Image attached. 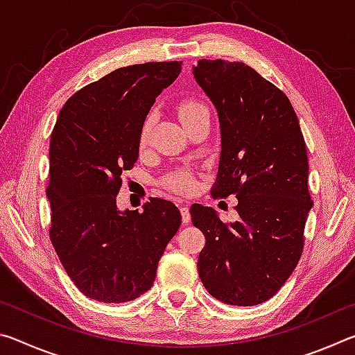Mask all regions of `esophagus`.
Returning <instances> with one entry per match:
<instances>
[{
  "label": "esophagus",
  "instance_id": "esophagus-1",
  "mask_svg": "<svg viewBox=\"0 0 355 355\" xmlns=\"http://www.w3.org/2000/svg\"><path fill=\"white\" fill-rule=\"evenodd\" d=\"M180 213H182V220H183V224H188V222L191 220V214H189V208H188V205H182V207H180Z\"/></svg>",
  "mask_w": 355,
  "mask_h": 355
}]
</instances>
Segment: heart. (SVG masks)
I'll use <instances>...</instances> for the list:
<instances>
[{
  "label": "heart",
  "instance_id": "1",
  "mask_svg": "<svg viewBox=\"0 0 355 355\" xmlns=\"http://www.w3.org/2000/svg\"><path fill=\"white\" fill-rule=\"evenodd\" d=\"M207 106L200 103V101L192 100V98H186L183 101H180L177 105V114L180 122L183 125H188L191 120H194L196 117H199L202 112H207ZM150 127H152V119H146V122L142 123L141 128V135H139V147L146 148L148 144V137H150ZM164 184L167 188H171L177 192H189L192 188H194V180L183 171H177L169 173L164 178Z\"/></svg>",
  "mask_w": 355,
  "mask_h": 355
}]
</instances>
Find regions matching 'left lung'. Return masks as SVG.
Here are the masks:
<instances>
[{
	"mask_svg": "<svg viewBox=\"0 0 355 355\" xmlns=\"http://www.w3.org/2000/svg\"><path fill=\"white\" fill-rule=\"evenodd\" d=\"M192 73L220 123L211 196L235 194L239 216L225 224L213 208L191 207L192 224L205 235L197 269L213 297L249 307L271 299L302 255L313 207L307 148L291 101L249 65L200 59Z\"/></svg>",
	"mask_w": 355,
	"mask_h": 355,
	"instance_id": "obj_1",
	"label": "left lung"
}]
</instances>
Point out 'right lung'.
I'll list each match as a JSON object with an SVG mask.
<instances>
[{
    "label": "right lung",
    "mask_w": 355,
    "mask_h": 355,
    "mask_svg": "<svg viewBox=\"0 0 355 355\" xmlns=\"http://www.w3.org/2000/svg\"><path fill=\"white\" fill-rule=\"evenodd\" d=\"M182 62L135 64L75 92L50 141V239L65 272L87 297L128 302L152 288L182 214L152 197L144 211L117 208L122 172L139 156L142 123Z\"/></svg>",
    "instance_id": "obj_1"
}]
</instances>
